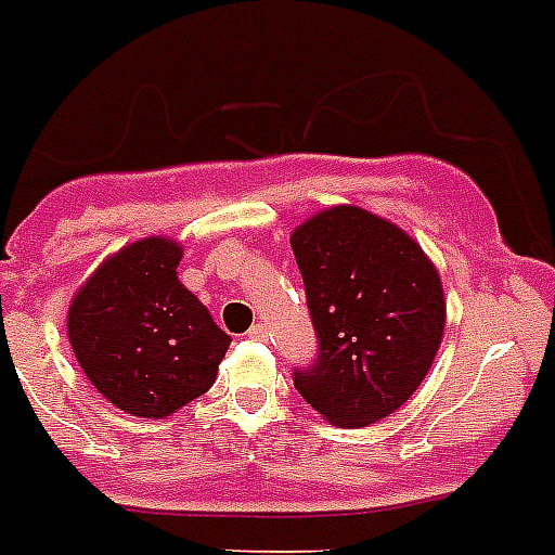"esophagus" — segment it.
I'll list each match as a JSON object with an SVG mask.
<instances>
[{"label": "esophagus", "mask_w": 555, "mask_h": 555, "mask_svg": "<svg viewBox=\"0 0 555 555\" xmlns=\"http://www.w3.org/2000/svg\"><path fill=\"white\" fill-rule=\"evenodd\" d=\"M246 336H249V339H258V343H263V339H267V336H269L267 323H255L253 328L246 331Z\"/></svg>", "instance_id": "34e87169"}]
</instances>
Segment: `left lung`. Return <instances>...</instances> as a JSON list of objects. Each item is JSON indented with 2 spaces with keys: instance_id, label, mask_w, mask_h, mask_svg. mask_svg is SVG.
<instances>
[{
  "instance_id": "left-lung-1",
  "label": "left lung",
  "mask_w": 555,
  "mask_h": 555,
  "mask_svg": "<svg viewBox=\"0 0 555 555\" xmlns=\"http://www.w3.org/2000/svg\"><path fill=\"white\" fill-rule=\"evenodd\" d=\"M317 357L295 367L302 399L336 426L399 410L438 353L440 278L404 230L359 207H331L292 232Z\"/></svg>"
}]
</instances>
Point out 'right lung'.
<instances>
[{"label":"right lung","instance_id":"1","mask_svg":"<svg viewBox=\"0 0 555 555\" xmlns=\"http://www.w3.org/2000/svg\"><path fill=\"white\" fill-rule=\"evenodd\" d=\"M182 249L142 238L103 263L69 306V343L101 396L122 413L165 418L216 382L230 334L179 283Z\"/></svg>","mask_w":555,"mask_h":555}]
</instances>
